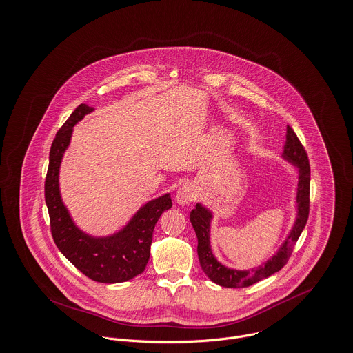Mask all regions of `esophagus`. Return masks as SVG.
I'll use <instances>...</instances> for the list:
<instances>
[{
    "mask_svg": "<svg viewBox=\"0 0 353 353\" xmlns=\"http://www.w3.org/2000/svg\"><path fill=\"white\" fill-rule=\"evenodd\" d=\"M194 192L191 190L190 185H181L177 191V195H176V200L179 204H190L192 200H194Z\"/></svg>",
    "mask_w": 353,
    "mask_h": 353,
    "instance_id": "1",
    "label": "esophagus"
}]
</instances>
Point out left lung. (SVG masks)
I'll return each instance as SVG.
<instances>
[{"instance_id":"left-lung-1","label":"left lung","mask_w":353,"mask_h":353,"mask_svg":"<svg viewBox=\"0 0 353 353\" xmlns=\"http://www.w3.org/2000/svg\"><path fill=\"white\" fill-rule=\"evenodd\" d=\"M283 157L294 163L299 170V181H298V192H296V203H298V216L295 225L291 230L284 243L280 246L277 253L271 260H268L264 265L249 270V271H236L230 270L222 265L212 254L210 246V222L211 212L203 207L201 204H196L195 208L190 214V221L194 226L196 236H197V256L200 261V267L214 283L229 287V288H241L249 287L271 274L279 272L288 261L292 254L294 246L302 234L310 211V163L307 153L296 137L295 131L287 125L285 145Z\"/></svg>"}]
</instances>
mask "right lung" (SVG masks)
Segmentation results:
<instances>
[{
	"mask_svg": "<svg viewBox=\"0 0 353 353\" xmlns=\"http://www.w3.org/2000/svg\"><path fill=\"white\" fill-rule=\"evenodd\" d=\"M92 111V107L79 104L58 130L50 149L44 199L51 234L62 254L94 281L121 283L145 271L150 257L154 226L161 214L172 207V199L166 194L146 203L123 230L111 236L94 238L79 230L62 203L58 174L62 156L70 143L73 125Z\"/></svg>",
	"mask_w": 353,
	"mask_h": 353,
	"instance_id": "1",
	"label": "right lung"
}]
</instances>
